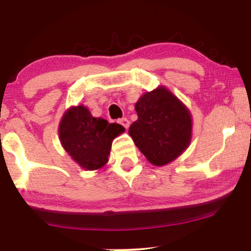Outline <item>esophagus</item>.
<instances>
[{
  "instance_id": "esophagus-1",
  "label": "esophagus",
  "mask_w": 251,
  "mask_h": 251,
  "mask_svg": "<svg viewBox=\"0 0 251 251\" xmlns=\"http://www.w3.org/2000/svg\"><path fill=\"white\" fill-rule=\"evenodd\" d=\"M119 124H120V125H123L126 129H127L128 126H129V120L127 119V118H123V119L119 120Z\"/></svg>"
}]
</instances>
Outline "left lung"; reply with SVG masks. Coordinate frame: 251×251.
Here are the masks:
<instances>
[{
  "label": "left lung",
  "instance_id": "left-lung-1",
  "mask_svg": "<svg viewBox=\"0 0 251 251\" xmlns=\"http://www.w3.org/2000/svg\"><path fill=\"white\" fill-rule=\"evenodd\" d=\"M138 119L128 134L152 165L174 162L189 148L192 117L189 108L164 86L146 92L135 102Z\"/></svg>",
  "mask_w": 251,
  "mask_h": 251
}]
</instances>
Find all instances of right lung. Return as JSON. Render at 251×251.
I'll return each instance as SVG.
<instances>
[{"mask_svg":"<svg viewBox=\"0 0 251 251\" xmlns=\"http://www.w3.org/2000/svg\"><path fill=\"white\" fill-rule=\"evenodd\" d=\"M123 132L122 125L93 117L86 106L79 105L63 113L59 139L74 162L86 171H94L107 164L112 142Z\"/></svg>","mask_w":251,"mask_h":251,"instance_id":"right-lung-1","label":"right lung"}]
</instances>
